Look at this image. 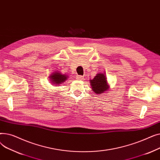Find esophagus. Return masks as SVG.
I'll return each instance as SVG.
<instances>
[{
    "label": "esophagus",
    "instance_id": "34e87169",
    "mask_svg": "<svg viewBox=\"0 0 160 160\" xmlns=\"http://www.w3.org/2000/svg\"><path fill=\"white\" fill-rule=\"evenodd\" d=\"M77 79L80 80H83V77H82V76L78 75V76H77Z\"/></svg>",
    "mask_w": 160,
    "mask_h": 160
}]
</instances>
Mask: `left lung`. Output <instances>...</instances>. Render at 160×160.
Instances as JSON below:
<instances>
[{"instance_id":"obj_1","label":"left lung","mask_w":160,"mask_h":160,"mask_svg":"<svg viewBox=\"0 0 160 160\" xmlns=\"http://www.w3.org/2000/svg\"><path fill=\"white\" fill-rule=\"evenodd\" d=\"M90 85L91 86L92 91L97 95L105 93L110 89V85L107 81V78L105 73H98L94 77V78L91 79Z\"/></svg>"}]
</instances>
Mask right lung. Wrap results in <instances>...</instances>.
<instances>
[{
  "instance_id": "obj_1",
  "label": "right lung",
  "mask_w": 160,
  "mask_h": 160,
  "mask_svg": "<svg viewBox=\"0 0 160 160\" xmlns=\"http://www.w3.org/2000/svg\"><path fill=\"white\" fill-rule=\"evenodd\" d=\"M48 78H50V81L51 82L52 85H54V86H59L60 84L65 82V80L68 79L69 76L66 74H62L60 71H54V72L50 74Z\"/></svg>"
}]
</instances>
